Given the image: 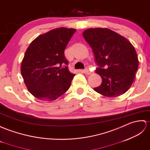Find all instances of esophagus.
Returning a JSON list of instances; mask_svg holds the SVG:
<instances>
[{
    "mask_svg": "<svg viewBox=\"0 0 150 150\" xmlns=\"http://www.w3.org/2000/svg\"><path fill=\"white\" fill-rule=\"evenodd\" d=\"M83 72L85 73V74H87V75H89V74H91V72L89 71V70L87 69V68H86L85 69H84L83 70Z\"/></svg>",
    "mask_w": 150,
    "mask_h": 150,
    "instance_id": "esophagus-1",
    "label": "esophagus"
}]
</instances>
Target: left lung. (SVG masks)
<instances>
[{
  "label": "left lung",
  "mask_w": 150,
  "mask_h": 150,
  "mask_svg": "<svg viewBox=\"0 0 150 150\" xmlns=\"http://www.w3.org/2000/svg\"><path fill=\"white\" fill-rule=\"evenodd\" d=\"M98 65L101 84L94 88L106 97H117L132 86L139 66L137 52L124 36L107 28H91L83 33Z\"/></svg>",
  "instance_id": "left-lung-1"
}]
</instances>
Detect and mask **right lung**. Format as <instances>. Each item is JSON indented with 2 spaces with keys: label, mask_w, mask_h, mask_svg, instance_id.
Listing matches in <instances>:
<instances>
[{
  "label": "right lung",
  "mask_w": 150,
  "mask_h": 150,
  "mask_svg": "<svg viewBox=\"0 0 150 150\" xmlns=\"http://www.w3.org/2000/svg\"><path fill=\"white\" fill-rule=\"evenodd\" d=\"M75 29L59 28L38 36L25 52L21 74L29 92L52 101L68 91L75 74L69 71L64 51Z\"/></svg>",
  "instance_id": "right-lung-1"
}]
</instances>
